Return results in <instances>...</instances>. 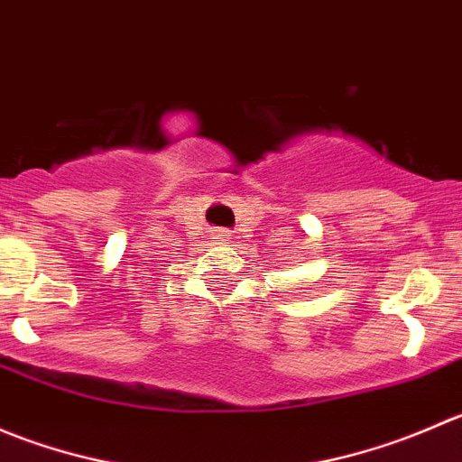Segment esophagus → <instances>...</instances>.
Returning a JSON list of instances; mask_svg holds the SVG:
<instances>
[{
	"instance_id": "1",
	"label": "esophagus",
	"mask_w": 462,
	"mask_h": 462,
	"mask_svg": "<svg viewBox=\"0 0 462 462\" xmlns=\"http://www.w3.org/2000/svg\"><path fill=\"white\" fill-rule=\"evenodd\" d=\"M218 239H223V241H226V239H227V235H226V232H218Z\"/></svg>"
}]
</instances>
